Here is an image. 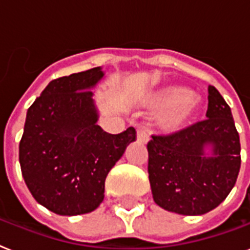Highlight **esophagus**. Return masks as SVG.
<instances>
[{
    "label": "esophagus",
    "instance_id": "esophagus-1",
    "mask_svg": "<svg viewBox=\"0 0 250 250\" xmlns=\"http://www.w3.org/2000/svg\"><path fill=\"white\" fill-rule=\"evenodd\" d=\"M137 141L141 144H147V141H149V133L145 129H137Z\"/></svg>",
    "mask_w": 250,
    "mask_h": 250
}]
</instances>
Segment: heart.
Listing matches in <instances>:
<instances>
[{
  "label": "heart",
  "instance_id": "1",
  "mask_svg": "<svg viewBox=\"0 0 250 250\" xmlns=\"http://www.w3.org/2000/svg\"><path fill=\"white\" fill-rule=\"evenodd\" d=\"M145 106L151 111H163L159 125L167 133H178L190 125L200 109V100L191 96L184 86L171 84L154 91L146 97Z\"/></svg>",
  "mask_w": 250,
  "mask_h": 250
}]
</instances>
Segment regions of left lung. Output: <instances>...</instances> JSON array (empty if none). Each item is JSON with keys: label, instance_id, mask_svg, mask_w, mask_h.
<instances>
[{"label": "left lung", "instance_id": "8db88e82", "mask_svg": "<svg viewBox=\"0 0 250 250\" xmlns=\"http://www.w3.org/2000/svg\"><path fill=\"white\" fill-rule=\"evenodd\" d=\"M147 151L154 202L184 216L220 206L240 171V140L231 109L213 86L206 121L171 136H151Z\"/></svg>", "mask_w": 250, "mask_h": 250}]
</instances>
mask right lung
I'll return each mask as SVG.
<instances>
[{"label":"right lung","instance_id":"obj_1","mask_svg":"<svg viewBox=\"0 0 250 250\" xmlns=\"http://www.w3.org/2000/svg\"><path fill=\"white\" fill-rule=\"evenodd\" d=\"M104 78L97 66L54 79L26 111L21 174L37 203L59 216L96 209L107 173L136 141L133 127L110 135L97 125L92 90Z\"/></svg>","mask_w":250,"mask_h":250}]
</instances>
